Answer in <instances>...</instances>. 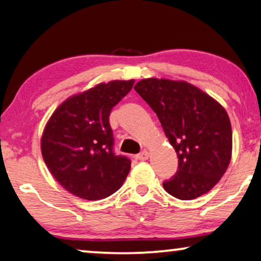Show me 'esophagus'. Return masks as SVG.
I'll return each instance as SVG.
<instances>
[{"instance_id":"esophagus-1","label":"esophagus","mask_w":261,"mask_h":261,"mask_svg":"<svg viewBox=\"0 0 261 261\" xmlns=\"http://www.w3.org/2000/svg\"><path fill=\"white\" fill-rule=\"evenodd\" d=\"M147 158H148V152L147 151H143V152H140L139 154H137V159L140 160V161L146 160Z\"/></svg>"}]
</instances>
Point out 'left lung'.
<instances>
[{
  "label": "left lung",
  "mask_w": 261,
  "mask_h": 261,
  "mask_svg": "<svg viewBox=\"0 0 261 261\" xmlns=\"http://www.w3.org/2000/svg\"><path fill=\"white\" fill-rule=\"evenodd\" d=\"M135 89L158 116L179 158L176 173L164 181L165 190L180 200L208 193L225 173L232 152L225 109L185 81L144 79Z\"/></svg>",
  "instance_id": "1"
}]
</instances>
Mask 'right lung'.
I'll return each instance as SVG.
<instances>
[{
    "label": "right lung",
    "mask_w": 261,
    "mask_h": 261,
    "mask_svg": "<svg viewBox=\"0 0 261 261\" xmlns=\"http://www.w3.org/2000/svg\"><path fill=\"white\" fill-rule=\"evenodd\" d=\"M134 82L110 81L74 95L58 107L45 126V164L73 195L89 201L108 197L129 174L131 160L114 151L109 115Z\"/></svg>",
    "instance_id": "right-lung-1"
}]
</instances>
